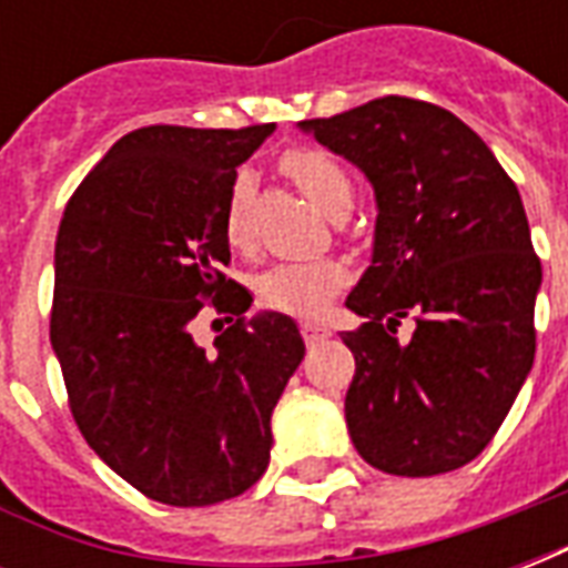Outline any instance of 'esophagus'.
Here are the masks:
<instances>
[{
  "mask_svg": "<svg viewBox=\"0 0 568 568\" xmlns=\"http://www.w3.org/2000/svg\"><path fill=\"white\" fill-rule=\"evenodd\" d=\"M301 334H304V341L307 344H320V341H325L328 337V328H322V325H316V322H301Z\"/></svg>",
  "mask_w": 568,
  "mask_h": 568,
  "instance_id": "34e87169",
  "label": "esophagus"
}]
</instances>
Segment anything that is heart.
Wrapping results in <instances>:
<instances>
[{
  "label": "heart",
  "mask_w": 568,
  "mask_h": 568,
  "mask_svg": "<svg viewBox=\"0 0 568 568\" xmlns=\"http://www.w3.org/2000/svg\"><path fill=\"white\" fill-rule=\"evenodd\" d=\"M283 173L307 194L320 210L332 219H341L353 203V182L332 154L320 149H297L283 158ZM224 240L234 248H246L252 243L248 234V179L236 175L227 206H224ZM349 283V271L344 261H283L261 271L252 280L261 307L292 316H313L325 310L344 285Z\"/></svg>",
  "instance_id": "heart-1"
}]
</instances>
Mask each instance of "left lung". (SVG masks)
Listing matches in <instances>:
<instances>
[{
  "mask_svg": "<svg viewBox=\"0 0 568 568\" xmlns=\"http://www.w3.org/2000/svg\"><path fill=\"white\" fill-rule=\"evenodd\" d=\"M304 133L368 175L374 255L346 307L356 356L346 426L386 475H444L499 432L536 358L541 261L524 200L475 130L440 105L381 97ZM405 315L418 328L394 337Z\"/></svg>",
  "mask_w": 568,
  "mask_h": 568,
  "instance_id": "obj_1",
  "label": "left lung"
}]
</instances>
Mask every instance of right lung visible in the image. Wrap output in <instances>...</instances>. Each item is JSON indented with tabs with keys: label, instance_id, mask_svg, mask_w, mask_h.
Segmentation results:
<instances>
[{
	"label": "right lung",
	"instance_id": "add662e5",
	"mask_svg": "<svg viewBox=\"0 0 568 568\" xmlns=\"http://www.w3.org/2000/svg\"><path fill=\"white\" fill-rule=\"evenodd\" d=\"M273 124H154L121 136L69 197L54 248L51 346L69 410L115 475L163 505L246 493L271 463V414L304 358L295 320L227 280L224 206ZM235 325L203 351L205 301Z\"/></svg>",
	"mask_w": 568,
	"mask_h": 568
}]
</instances>
